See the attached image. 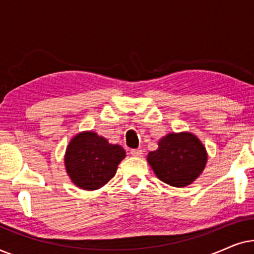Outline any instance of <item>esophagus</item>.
Masks as SVG:
<instances>
[{
    "label": "esophagus",
    "instance_id": "obj_1",
    "mask_svg": "<svg viewBox=\"0 0 254 254\" xmlns=\"http://www.w3.org/2000/svg\"><path fill=\"white\" fill-rule=\"evenodd\" d=\"M130 155L134 156V157H142L143 156V151L141 149H131Z\"/></svg>",
    "mask_w": 254,
    "mask_h": 254
}]
</instances>
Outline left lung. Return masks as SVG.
I'll list each match as a JSON object with an SVG mask.
<instances>
[{
    "mask_svg": "<svg viewBox=\"0 0 254 254\" xmlns=\"http://www.w3.org/2000/svg\"><path fill=\"white\" fill-rule=\"evenodd\" d=\"M208 154L200 138L190 131L169 133L147 161L159 180L173 187L189 186L206 168Z\"/></svg>",
    "mask_w": 254,
    "mask_h": 254,
    "instance_id": "8db88e82",
    "label": "left lung"
}]
</instances>
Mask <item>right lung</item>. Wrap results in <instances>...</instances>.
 <instances>
[{
    "instance_id": "obj_1",
    "label": "right lung",
    "mask_w": 254,
    "mask_h": 254,
    "mask_svg": "<svg viewBox=\"0 0 254 254\" xmlns=\"http://www.w3.org/2000/svg\"><path fill=\"white\" fill-rule=\"evenodd\" d=\"M126 157L119 144L110 143L93 130L76 134L64 154L65 171L78 189L95 190L106 185L116 175L118 165Z\"/></svg>"
}]
</instances>
